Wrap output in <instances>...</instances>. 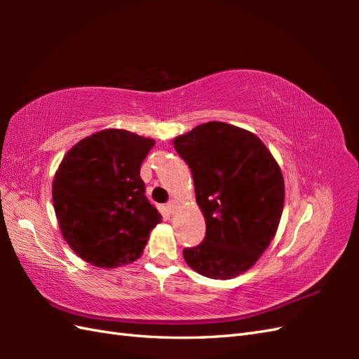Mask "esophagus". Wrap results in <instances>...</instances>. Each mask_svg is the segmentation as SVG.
<instances>
[{
  "mask_svg": "<svg viewBox=\"0 0 359 359\" xmlns=\"http://www.w3.org/2000/svg\"><path fill=\"white\" fill-rule=\"evenodd\" d=\"M175 208H177V203H175L174 201L166 203V210H168V212H170V215H172V212L175 211Z\"/></svg>",
  "mask_w": 359,
  "mask_h": 359,
  "instance_id": "obj_1",
  "label": "esophagus"
}]
</instances>
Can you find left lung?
<instances>
[{"mask_svg": "<svg viewBox=\"0 0 359 359\" xmlns=\"http://www.w3.org/2000/svg\"><path fill=\"white\" fill-rule=\"evenodd\" d=\"M172 144L191 170L207 224L203 242L184 250L187 264L211 279L247 271L270 245L284 208L276 160L259 137L224 121L196 126Z\"/></svg>", "mask_w": 359, "mask_h": 359, "instance_id": "8db88e82", "label": "left lung"}]
</instances>
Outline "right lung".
<instances>
[{"label":"right lung","instance_id":"1","mask_svg":"<svg viewBox=\"0 0 359 359\" xmlns=\"http://www.w3.org/2000/svg\"><path fill=\"white\" fill-rule=\"evenodd\" d=\"M154 140L104 129L80 140L58 166L53 208L69 247L112 269L139 259L162 216L144 196L140 166Z\"/></svg>","mask_w":359,"mask_h":359}]
</instances>
